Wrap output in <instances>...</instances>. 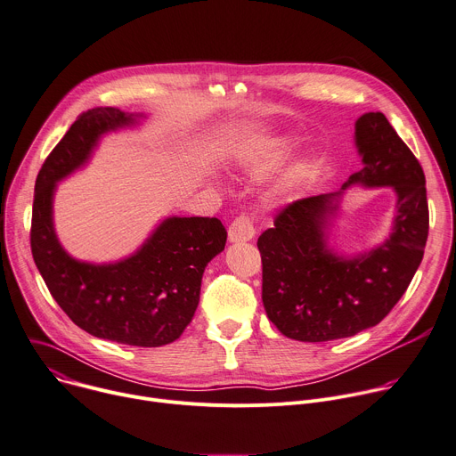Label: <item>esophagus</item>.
Instances as JSON below:
<instances>
[{"mask_svg":"<svg viewBox=\"0 0 456 456\" xmlns=\"http://www.w3.org/2000/svg\"><path fill=\"white\" fill-rule=\"evenodd\" d=\"M256 234L251 216L241 215L229 225V241H249Z\"/></svg>","mask_w":456,"mask_h":456,"instance_id":"1","label":"esophagus"}]
</instances>
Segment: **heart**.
Instances as JSON below:
<instances>
[{"label":"heart","mask_w":456,"mask_h":456,"mask_svg":"<svg viewBox=\"0 0 456 456\" xmlns=\"http://www.w3.org/2000/svg\"><path fill=\"white\" fill-rule=\"evenodd\" d=\"M283 159H285V152L283 151H273V152L264 154L260 158H253L249 163H247V167H249V173L253 176H265L271 171H274L276 167H280V165L283 163ZM304 175H305L304 167H298V169L289 173L285 176V180L281 182V185H280V192L287 194V192L295 191L297 185L300 183V180L304 178Z\"/></svg>","instance_id":"1"}]
</instances>
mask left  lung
I'll use <instances>...</instances> for the list:
<instances>
[{
  "label": "left lung",
  "instance_id": "left-lung-1",
  "mask_svg": "<svg viewBox=\"0 0 456 456\" xmlns=\"http://www.w3.org/2000/svg\"><path fill=\"white\" fill-rule=\"evenodd\" d=\"M363 167L342 185L389 184L397 216L392 236L367 256L346 261L326 249V225L341 191L285 205L262 232V300L281 335L300 342L353 337L380 323L405 293L422 258L429 209L422 165L382 112L354 123Z\"/></svg>",
  "mask_w": 456,
  "mask_h": 456
}]
</instances>
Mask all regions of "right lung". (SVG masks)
<instances>
[{"label": "right lung", "instance_id": "obj_1", "mask_svg": "<svg viewBox=\"0 0 456 456\" xmlns=\"http://www.w3.org/2000/svg\"><path fill=\"white\" fill-rule=\"evenodd\" d=\"M136 123L134 114L96 107L79 114L36 178L30 249L53 298L89 335L136 347L182 337L200 302L205 265L224 251L218 218H167L133 256L107 265L70 258L53 225L56 182L84 165L103 133Z\"/></svg>", "mask_w": 456, "mask_h": 456}]
</instances>
